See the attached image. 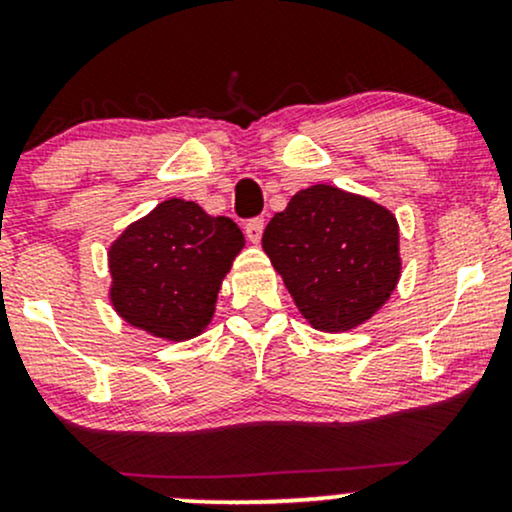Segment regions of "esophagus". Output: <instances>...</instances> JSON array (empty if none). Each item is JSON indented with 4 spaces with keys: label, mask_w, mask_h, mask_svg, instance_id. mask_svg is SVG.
Masks as SVG:
<instances>
[{
    "label": "esophagus",
    "mask_w": 512,
    "mask_h": 512,
    "mask_svg": "<svg viewBox=\"0 0 512 512\" xmlns=\"http://www.w3.org/2000/svg\"><path fill=\"white\" fill-rule=\"evenodd\" d=\"M262 231H264V219H260V216L245 223V236H248L250 243H260Z\"/></svg>",
    "instance_id": "34e87169"
}]
</instances>
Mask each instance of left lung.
Instances as JSON below:
<instances>
[{"label": "left lung", "mask_w": 512, "mask_h": 512, "mask_svg": "<svg viewBox=\"0 0 512 512\" xmlns=\"http://www.w3.org/2000/svg\"><path fill=\"white\" fill-rule=\"evenodd\" d=\"M262 248L320 332H346L370 320L402 269L395 216L332 185L296 192L267 223Z\"/></svg>", "instance_id": "1"}]
</instances>
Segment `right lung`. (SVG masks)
Listing matches in <instances>:
<instances>
[{"mask_svg": "<svg viewBox=\"0 0 512 512\" xmlns=\"http://www.w3.org/2000/svg\"><path fill=\"white\" fill-rule=\"evenodd\" d=\"M243 245L228 216L166 199L110 245V301L122 320L154 337H197L214 317L221 279Z\"/></svg>", "mask_w": 512, "mask_h": 512, "instance_id": "1", "label": "right lung"}]
</instances>
